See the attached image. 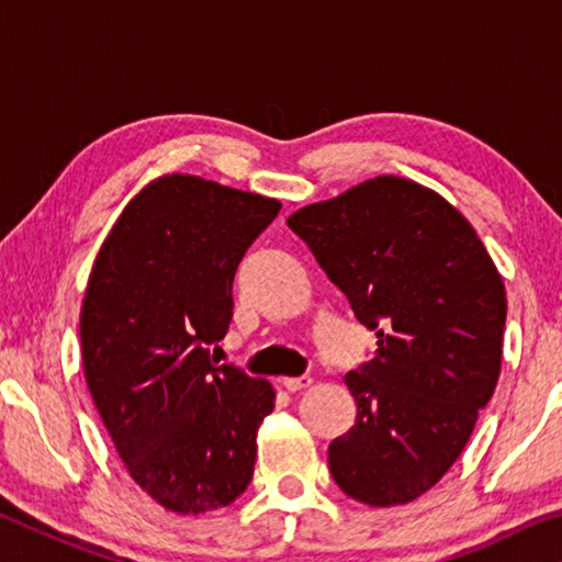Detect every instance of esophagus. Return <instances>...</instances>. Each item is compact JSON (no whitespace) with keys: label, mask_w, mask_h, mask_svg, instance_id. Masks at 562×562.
I'll return each instance as SVG.
<instances>
[{"label":"esophagus","mask_w":562,"mask_h":562,"mask_svg":"<svg viewBox=\"0 0 562 562\" xmlns=\"http://www.w3.org/2000/svg\"><path fill=\"white\" fill-rule=\"evenodd\" d=\"M312 384L310 376H288L282 379V386L288 389V392H300V389H307Z\"/></svg>","instance_id":"esophagus-1"}]
</instances>
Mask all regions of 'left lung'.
Listing matches in <instances>:
<instances>
[{
  "instance_id": "left-lung-1",
  "label": "left lung",
  "mask_w": 562,
  "mask_h": 562,
  "mask_svg": "<svg viewBox=\"0 0 562 562\" xmlns=\"http://www.w3.org/2000/svg\"><path fill=\"white\" fill-rule=\"evenodd\" d=\"M288 225L376 331L345 376L357 418L329 443L331 479L367 506H404L451 469L493 396L506 288L471 223L414 180H364Z\"/></svg>"
}]
</instances>
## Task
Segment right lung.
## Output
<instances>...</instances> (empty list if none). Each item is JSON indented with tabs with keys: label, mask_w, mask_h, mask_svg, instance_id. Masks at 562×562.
I'll list each match as a JSON object with an SVG mask.
<instances>
[{
	"label": "right lung",
	"mask_w": 562,
	"mask_h": 562,
	"mask_svg": "<svg viewBox=\"0 0 562 562\" xmlns=\"http://www.w3.org/2000/svg\"><path fill=\"white\" fill-rule=\"evenodd\" d=\"M280 201L170 173L123 207L81 304L83 374L131 479L160 506L201 516L247 488L268 379L217 364L233 280Z\"/></svg>",
	"instance_id": "add662e5"
}]
</instances>
